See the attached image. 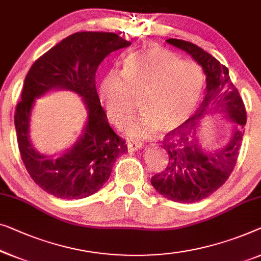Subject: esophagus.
Listing matches in <instances>:
<instances>
[{"mask_svg":"<svg viewBox=\"0 0 261 261\" xmlns=\"http://www.w3.org/2000/svg\"><path fill=\"white\" fill-rule=\"evenodd\" d=\"M127 147H128V149H129V150H138L140 148H142V143L141 142H135V141H128Z\"/></svg>","mask_w":261,"mask_h":261,"instance_id":"obj_1","label":"esophagus"}]
</instances>
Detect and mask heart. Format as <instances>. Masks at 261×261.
<instances>
[{
	"instance_id": "1",
	"label": "heart",
	"mask_w": 261,
	"mask_h": 261,
	"mask_svg": "<svg viewBox=\"0 0 261 261\" xmlns=\"http://www.w3.org/2000/svg\"><path fill=\"white\" fill-rule=\"evenodd\" d=\"M121 75L109 74L101 81L100 101L116 127L137 112L138 101L142 115L127 126V133L137 138L148 137L158 128L167 132L179 126L198 103L205 85L199 65L181 61L159 47L128 55Z\"/></svg>"
}]
</instances>
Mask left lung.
<instances>
[{
  "instance_id": "1",
  "label": "left lung",
  "mask_w": 261,
  "mask_h": 261,
  "mask_svg": "<svg viewBox=\"0 0 261 261\" xmlns=\"http://www.w3.org/2000/svg\"><path fill=\"white\" fill-rule=\"evenodd\" d=\"M167 42L188 53L206 74V94L195 114L167 133L162 147L168 164L153 175L152 186L172 201L192 203L214 193L226 182L237 165L246 124V109L228 69L202 48L188 41L168 39ZM213 110L225 112L237 123L231 141L224 149L206 153L196 138L199 120Z\"/></svg>"
}]
</instances>
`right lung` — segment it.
I'll use <instances>...</instances> for the list:
<instances>
[{"instance_id":"obj_1","label":"right lung","mask_w":261,"mask_h":261,"mask_svg":"<svg viewBox=\"0 0 261 261\" xmlns=\"http://www.w3.org/2000/svg\"><path fill=\"white\" fill-rule=\"evenodd\" d=\"M128 46L129 41L115 33H75L30 67L15 109V128L24 167L47 193L69 200L94 194L107 182L116 158L127 152L126 141L114 133L101 107L95 74L106 56ZM54 88L70 89L84 97L89 121L73 149L60 158H47L37 153L29 141V115L35 97Z\"/></svg>"}]
</instances>
